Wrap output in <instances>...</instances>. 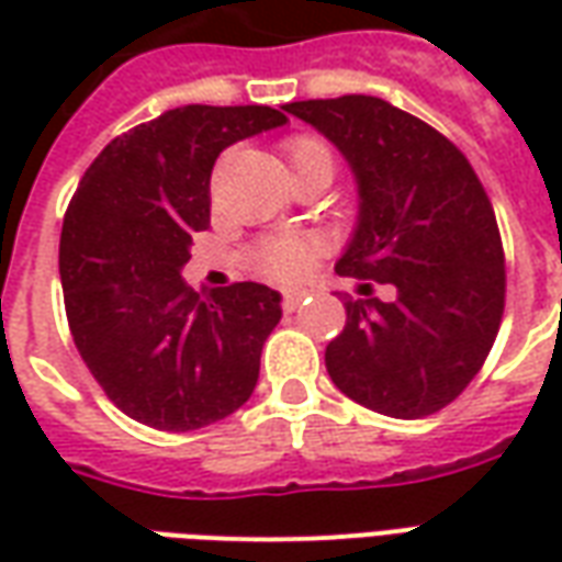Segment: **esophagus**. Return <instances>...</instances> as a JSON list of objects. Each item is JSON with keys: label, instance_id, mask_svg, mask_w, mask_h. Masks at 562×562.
<instances>
[{"label": "esophagus", "instance_id": "34e87169", "mask_svg": "<svg viewBox=\"0 0 562 562\" xmlns=\"http://www.w3.org/2000/svg\"><path fill=\"white\" fill-rule=\"evenodd\" d=\"M306 292H301V289H289V292H282V310L285 313H294L297 306L304 304Z\"/></svg>", "mask_w": 562, "mask_h": 562}]
</instances>
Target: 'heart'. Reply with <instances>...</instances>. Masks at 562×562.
Masks as SVG:
<instances>
[{
	"instance_id": "1",
	"label": "heart",
	"mask_w": 562,
	"mask_h": 562,
	"mask_svg": "<svg viewBox=\"0 0 562 562\" xmlns=\"http://www.w3.org/2000/svg\"><path fill=\"white\" fill-rule=\"evenodd\" d=\"M282 149H285V159H289L292 173L304 171V168H322V171L334 173V149L322 138L297 135V138L285 140ZM313 265H316V244L310 237H301V234L268 237L252 252V268L261 277H268V280H301V277H306L313 270Z\"/></svg>"
}]
</instances>
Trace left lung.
Instances as JSON below:
<instances>
[{"mask_svg": "<svg viewBox=\"0 0 562 562\" xmlns=\"http://www.w3.org/2000/svg\"><path fill=\"white\" fill-rule=\"evenodd\" d=\"M285 111L340 149L358 180V225L337 273L397 289L391 304L346 301L342 334L325 349L330 382L391 418L439 413L482 370L506 306L503 240L482 180L446 135L376 95Z\"/></svg>", "mask_w": 562, "mask_h": 562, "instance_id": "8db88e82", "label": "left lung"}]
</instances>
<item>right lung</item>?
<instances>
[{
	"mask_svg": "<svg viewBox=\"0 0 562 562\" xmlns=\"http://www.w3.org/2000/svg\"><path fill=\"white\" fill-rule=\"evenodd\" d=\"M282 123L268 104H186L128 128L80 177L59 237L68 328L128 418L186 434L237 413L256 391L280 292L234 282L204 297L180 270L210 225L216 156Z\"/></svg>",
	"mask_w": 562,
	"mask_h": 562,
	"instance_id": "obj_1",
	"label": "right lung"
}]
</instances>
